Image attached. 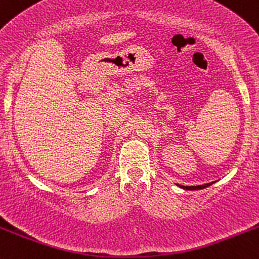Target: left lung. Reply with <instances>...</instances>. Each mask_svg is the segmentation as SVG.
<instances>
[{
    "label": "left lung",
    "mask_w": 259,
    "mask_h": 259,
    "mask_svg": "<svg viewBox=\"0 0 259 259\" xmlns=\"http://www.w3.org/2000/svg\"><path fill=\"white\" fill-rule=\"evenodd\" d=\"M213 183H208V184H204V185H197V186H183L180 185V187H183V189L185 190H201V189H204V187L212 185Z\"/></svg>",
    "instance_id": "left-lung-1"
}]
</instances>
